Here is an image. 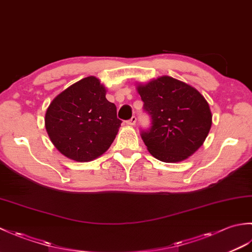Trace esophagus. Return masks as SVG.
<instances>
[{"instance_id":"obj_1","label":"esophagus","mask_w":252,"mask_h":252,"mask_svg":"<svg viewBox=\"0 0 252 252\" xmlns=\"http://www.w3.org/2000/svg\"><path fill=\"white\" fill-rule=\"evenodd\" d=\"M135 123H136V117L135 116H133L130 120L126 121V125L127 126H134Z\"/></svg>"}]
</instances>
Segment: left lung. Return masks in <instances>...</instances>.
Returning a JSON list of instances; mask_svg holds the SVG:
<instances>
[{
    "label": "left lung",
    "mask_w": 252,
    "mask_h": 252,
    "mask_svg": "<svg viewBox=\"0 0 252 252\" xmlns=\"http://www.w3.org/2000/svg\"><path fill=\"white\" fill-rule=\"evenodd\" d=\"M152 126L142 132L147 151L163 162H180L198 151L210 131L212 115L191 85L169 76L136 85Z\"/></svg>",
    "instance_id": "1"
}]
</instances>
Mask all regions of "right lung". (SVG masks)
<instances>
[{
	"mask_svg": "<svg viewBox=\"0 0 252 252\" xmlns=\"http://www.w3.org/2000/svg\"><path fill=\"white\" fill-rule=\"evenodd\" d=\"M51 142L63 156L89 162L101 156L121 126L106 89L93 76L73 83L51 101L45 114Z\"/></svg>",
	"mask_w": 252,
	"mask_h": 252,
	"instance_id": "right-lung-1",
	"label": "right lung"
}]
</instances>
